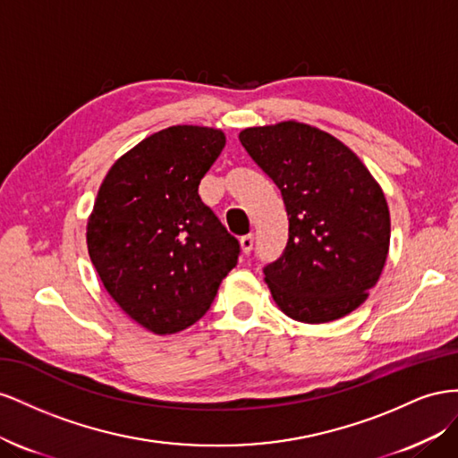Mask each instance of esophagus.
<instances>
[{"label": "esophagus", "mask_w": 458, "mask_h": 458, "mask_svg": "<svg viewBox=\"0 0 458 458\" xmlns=\"http://www.w3.org/2000/svg\"><path fill=\"white\" fill-rule=\"evenodd\" d=\"M240 247H242V253H245V255L251 253V250H253V236H251V233H250V236H243L240 240Z\"/></svg>", "instance_id": "esophagus-1"}]
</instances>
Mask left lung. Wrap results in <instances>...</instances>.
<instances>
[{"label": "left lung", "instance_id": "8db88e82", "mask_svg": "<svg viewBox=\"0 0 458 458\" xmlns=\"http://www.w3.org/2000/svg\"><path fill=\"white\" fill-rule=\"evenodd\" d=\"M240 141L282 191L290 218L282 257L263 270L274 303L305 324L349 315L367 301L389 251L380 184L345 143L305 123L245 128Z\"/></svg>", "mask_w": 458, "mask_h": 458}]
</instances>
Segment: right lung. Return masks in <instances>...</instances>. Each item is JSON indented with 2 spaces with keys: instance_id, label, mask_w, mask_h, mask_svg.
<instances>
[{
  "instance_id": "obj_1",
  "label": "right lung",
  "mask_w": 458,
  "mask_h": 458,
  "mask_svg": "<svg viewBox=\"0 0 458 458\" xmlns=\"http://www.w3.org/2000/svg\"><path fill=\"white\" fill-rule=\"evenodd\" d=\"M225 146L208 126L148 136L109 168L88 218V253L107 293L157 335L198 322L238 263V240L198 193Z\"/></svg>"
}]
</instances>
